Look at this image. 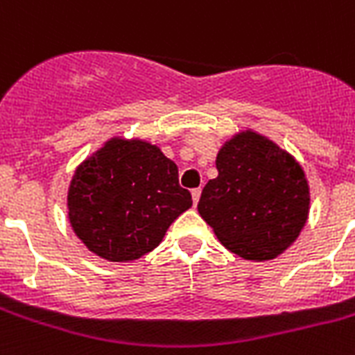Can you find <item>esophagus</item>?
Segmentation results:
<instances>
[{"instance_id":"esophagus-1","label":"esophagus","mask_w":355,"mask_h":355,"mask_svg":"<svg viewBox=\"0 0 355 355\" xmlns=\"http://www.w3.org/2000/svg\"><path fill=\"white\" fill-rule=\"evenodd\" d=\"M200 193H202V189H200V187H195V189H193V191H191L193 204H195V206H197V204H198V198H200Z\"/></svg>"}]
</instances>
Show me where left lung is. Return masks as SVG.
I'll return each instance as SVG.
<instances>
[{"mask_svg": "<svg viewBox=\"0 0 355 355\" xmlns=\"http://www.w3.org/2000/svg\"><path fill=\"white\" fill-rule=\"evenodd\" d=\"M217 171L204 186L198 213L230 252L268 261L299 237L310 193L301 166L288 153L243 132L220 149Z\"/></svg>", "mask_w": 355, "mask_h": 355, "instance_id": "left-lung-1", "label": "left lung"}]
</instances>
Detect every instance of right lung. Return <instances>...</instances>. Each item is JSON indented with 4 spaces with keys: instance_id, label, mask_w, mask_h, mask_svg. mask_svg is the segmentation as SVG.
Returning <instances> with one entry per match:
<instances>
[{
    "instance_id": "add662e5",
    "label": "right lung",
    "mask_w": 355,
    "mask_h": 355,
    "mask_svg": "<svg viewBox=\"0 0 355 355\" xmlns=\"http://www.w3.org/2000/svg\"><path fill=\"white\" fill-rule=\"evenodd\" d=\"M177 164L158 148L111 140L78 168L69 189V220L82 243L107 261H135L160 244L191 207Z\"/></svg>"
}]
</instances>
